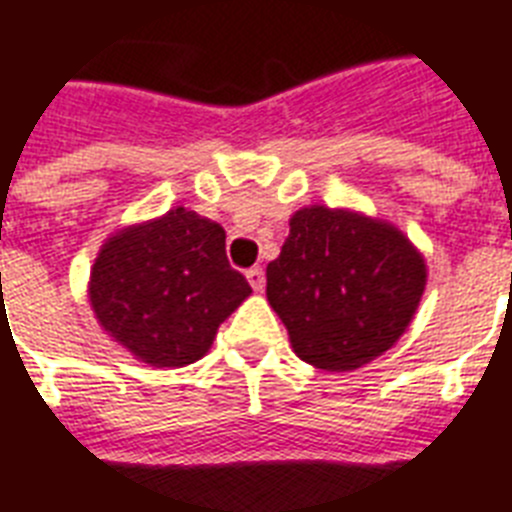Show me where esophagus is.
Listing matches in <instances>:
<instances>
[{"mask_svg": "<svg viewBox=\"0 0 512 512\" xmlns=\"http://www.w3.org/2000/svg\"><path fill=\"white\" fill-rule=\"evenodd\" d=\"M247 282L252 284V290L255 292H263L265 290V271L260 268V265H255V268H249L247 271Z\"/></svg>", "mask_w": 512, "mask_h": 512, "instance_id": "esophagus-1", "label": "esophagus"}]
</instances>
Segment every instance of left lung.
<instances>
[{"mask_svg": "<svg viewBox=\"0 0 512 512\" xmlns=\"http://www.w3.org/2000/svg\"><path fill=\"white\" fill-rule=\"evenodd\" d=\"M265 279L292 351L314 368L346 373L408 330L427 287V260L392 222L314 204L290 217V236Z\"/></svg>", "mask_w": 512, "mask_h": 512, "instance_id": "8db88e82", "label": "left lung"}]
</instances>
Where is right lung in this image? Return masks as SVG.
<instances>
[{
  "mask_svg": "<svg viewBox=\"0 0 512 512\" xmlns=\"http://www.w3.org/2000/svg\"><path fill=\"white\" fill-rule=\"evenodd\" d=\"M252 295L225 257V230L185 206L115 230L91 265L101 330L152 368H185Z\"/></svg>",
  "mask_w": 512,
  "mask_h": 512,
  "instance_id": "obj_1",
  "label": "right lung"
}]
</instances>
